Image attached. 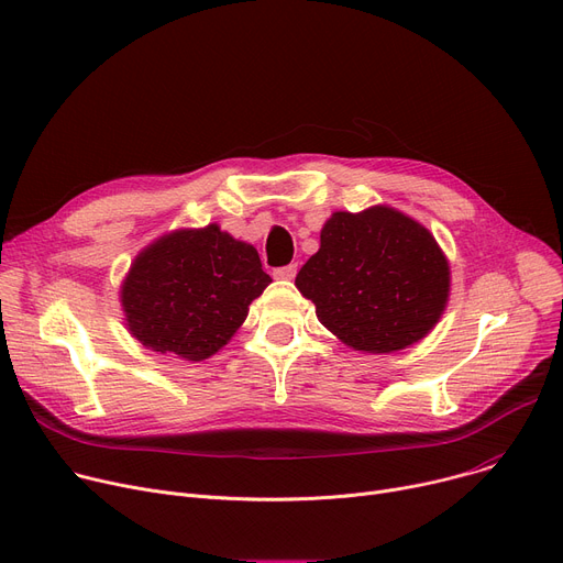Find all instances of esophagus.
I'll return each instance as SVG.
<instances>
[{
	"label": "esophagus",
	"mask_w": 563,
	"mask_h": 563,
	"mask_svg": "<svg viewBox=\"0 0 563 563\" xmlns=\"http://www.w3.org/2000/svg\"><path fill=\"white\" fill-rule=\"evenodd\" d=\"M297 269H299L297 264L280 266V269H276V272H274V278H278V280H291L294 276H297Z\"/></svg>",
	"instance_id": "1"
}]
</instances>
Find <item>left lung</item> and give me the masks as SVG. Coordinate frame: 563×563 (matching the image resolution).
<instances>
[{
	"mask_svg": "<svg viewBox=\"0 0 563 563\" xmlns=\"http://www.w3.org/2000/svg\"><path fill=\"white\" fill-rule=\"evenodd\" d=\"M294 285L346 346L390 353L435 327L450 297V264L424 225L374 205L323 223L321 246Z\"/></svg>",
	"mask_w": 563,
	"mask_h": 563,
	"instance_id": "obj_1",
	"label": "left lung"
}]
</instances>
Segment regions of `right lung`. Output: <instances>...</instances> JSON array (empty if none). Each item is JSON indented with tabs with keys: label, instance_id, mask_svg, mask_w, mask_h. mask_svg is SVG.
<instances>
[{
	"label": "right lung",
	"instance_id": "1",
	"mask_svg": "<svg viewBox=\"0 0 563 563\" xmlns=\"http://www.w3.org/2000/svg\"><path fill=\"white\" fill-rule=\"evenodd\" d=\"M269 283L257 251L210 223L145 246L123 280L121 303L143 346L205 361L228 344Z\"/></svg>",
	"mask_w": 563,
	"mask_h": 563
}]
</instances>
